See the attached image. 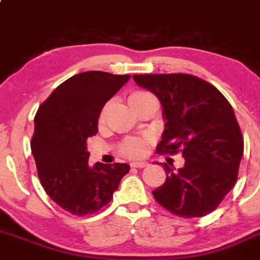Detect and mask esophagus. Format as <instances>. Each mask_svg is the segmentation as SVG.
<instances>
[{"label": "esophagus", "mask_w": 260, "mask_h": 260, "mask_svg": "<svg viewBox=\"0 0 260 260\" xmlns=\"http://www.w3.org/2000/svg\"><path fill=\"white\" fill-rule=\"evenodd\" d=\"M148 162L146 161H136V162H131V168H138V169H141V168L148 167Z\"/></svg>", "instance_id": "obj_1"}]
</instances>
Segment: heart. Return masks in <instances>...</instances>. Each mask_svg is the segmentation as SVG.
Here are the masks:
<instances>
[{"label":"heart","mask_w":260,"mask_h":260,"mask_svg":"<svg viewBox=\"0 0 260 260\" xmlns=\"http://www.w3.org/2000/svg\"><path fill=\"white\" fill-rule=\"evenodd\" d=\"M149 96H151V95H150L149 92H146V91H135V92H133L129 96L130 105L134 106L135 104H138L139 101L144 100V99L149 98ZM109 106H110V104H106V105L103 108V110H101L100 116H99L100 122L105 121L106 115H108V111H109ZM148 145H149L148 139L129 138L121 144L120 150H121L122 154L126 155V156H129V157H140L146 152V150H148Z\"/></svg>","instance_id":"b5f03b06"}]
</instances>
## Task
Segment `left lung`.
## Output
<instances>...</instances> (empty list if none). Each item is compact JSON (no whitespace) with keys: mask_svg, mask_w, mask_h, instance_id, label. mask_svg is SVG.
Masks as SVG:
<instances>
[{"mask_svg":"<svg viewBox=\"0 0 260 260\" xmlns=\"http://www.w3.org/2000/svg\"><path fill=\"white\" fill-rule=\"evenodd\" d=\"M140 87L160 100L165 129L157 150L181 151L180 169L164 165L167 180L155 200L181 218H200L216 209L234 188L244 150L232 105L209 82L186 74L134 75Z\"/></svg>","mask_w":260,"mask_h":260,"instance_id":"obj_1","label":"left lung"}]
</instances>
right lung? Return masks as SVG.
<instances>
[{"label": "right lung", "mask_w": 260, "mask_h": 260, "mask_svg": "<svg viewBox=\"0 0 260 260\" xmlns=\"http://www.w3.org/2000/svg\"><path fill=\"white\" fill-rule=\"evenodd\" d=\"M130 77L81 72L56 87L36 112L31 150L40 181L51 199L74 215L105 207L129 173L121 162L90 168L87 139L98 134L101 110Z\"/></svg>", "instance_id": "add662e5"}]
</instances>
